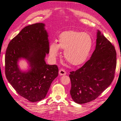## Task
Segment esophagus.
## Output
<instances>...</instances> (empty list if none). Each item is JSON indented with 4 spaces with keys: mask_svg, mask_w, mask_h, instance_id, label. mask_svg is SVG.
Returning a JSON list of instances; mask_svg holds the SVG:
<instances>
[{
    "mask_svg": "<svg viewBox=\"0 0 121 121\" xmlns=\"http://www.w3.org/2000/svg\"><path fill=\"white\" fill-rule=\"evenodd\" d=\"M59 75H60V76L65 75H66V71H65L64 70V69H60V70H59Z\"/></svg>",
    "mask_w": 121,
    "mask_h": 121,
    "instance_id": "obj_1",
    "label": "esophagus"
}]
</instances>
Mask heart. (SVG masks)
Returning a JSON list of instances; mask_svg holds the SVG:
<instances>
[{
  "label": "heart",
  "instance_id": "1",
  "mask_svg": "<svg viewBox=\"0 0 121 121\" xmlns=\"http://www.w3.org/2000/svg\"><path fill=\"white\" fill-rule=\"evenodd\" d=\"M58 42V44L56 42L51 44L49 48L51 56L56 58L61 48L65 50V59L73 65L85 62L93 46V39L90 34L75 30L63 32L59 36Z\"/></svg>",
  "mask_w": 121,
  "mask_h": 121
}]
</instances>
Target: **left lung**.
I'll return each mask as SVG.
<instances>
[{
	"instance_id": "8db88e82",
	"label": "left lung",
	"mask_w": 121,
	"mask_h": 121,
	"mask_svg": "<svg viewBox=\"0 0 121 121\" xmlns=\"http://www.w3.org/2000/svg\"><path fill=\"white\" fill-rule=\"evenodd\" d=\"M95 49L90 60L69 75L71 97L75 102L83 104L95 99L113 81L116 67L114 46L97 31Z\"/></svg>"
}]
</instances>
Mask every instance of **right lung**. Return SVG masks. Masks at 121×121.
I'll list each match as a JSON object with an SVG mask.
<instances>
[{"label":"right lung","mask_w":121,"mask_h":121,"mask_svg":"<svg viewBox=\"0 0 121 121\" xmlns=\"http://www.w3.org/2000/svg\"><path fill=\"white\" fill-rule=\"evenodd\" d=\"M48 37L45 24L28 26L12 39L6 52V77L17 93L30 102L44 99L58 76V66L47 65L45 61L50 48ZM21 58L30 65L27 72L19 68L18 62Z\"/></svg>","instance_id":"add662e5"}]
</instances>
